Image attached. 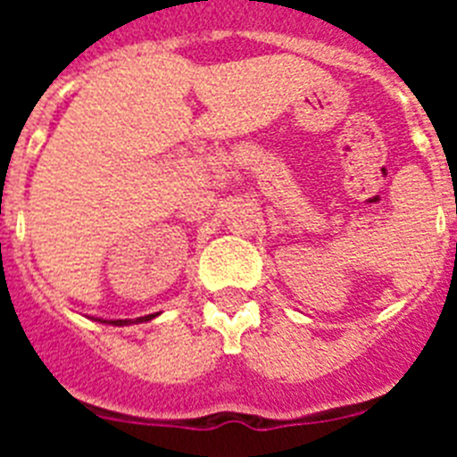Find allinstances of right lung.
<instances>
[{
    "mask_svg": "<svg viewBox=\"0 0 457 457\" xmlns=\"http://www.w3.org/2000/svg\"><path fill=\"white\" fill-rule=\"evenodd\" d=\"M160 313H151V316H144V318H137V320H98V322H107V325H116V327H123V325H139V322H148L153 318H157Z\"/></svg>",
    "mask_w": 457,
    "mask_h": 457,
    "instance_id": "add662e5",
    "label": "right lung"
}]
</instances>
